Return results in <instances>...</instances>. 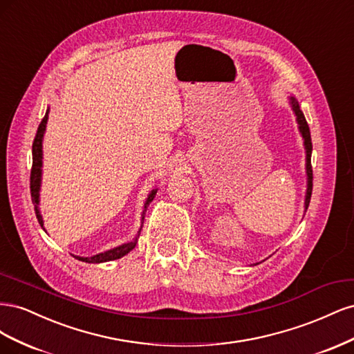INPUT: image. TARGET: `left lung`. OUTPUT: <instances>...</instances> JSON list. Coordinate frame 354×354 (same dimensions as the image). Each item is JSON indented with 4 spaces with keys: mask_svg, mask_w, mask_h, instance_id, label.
Listing matches in <instances>:
<instances>
[{
    "mask_svg": "<svg viewBox=\"0 0 354 354\" xmlns=\"http://www.w3.org/2000/svg\"><path fill=\"white\" fill-rule=\"evenodd\" d=\"M291 106H292V111L295 112L297 116V121L299 125V131L303 134L304 138V146H306V168H307V194H306V208H308V203H310V198H312V190H313V169H312V137H310V128L308 124L304 118V113L299 111V106L298 102L291 97Z\"/></svg>",
    "mask_w": 354,
    "mask_h": 354,
    "instance_id": "8db88e82",
    "label": "left lung"
}]
</instances>
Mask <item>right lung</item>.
<instances>
[{
  "label": "right lung",
  "instance_id": "obj_1",
  "mask_svg": "<svg viewBox=\"0 0 354 354\" xmlns=\"http://www.w3.org/2000/svg\"><path fill=\"white\" fill-rule=\"evenodd\" d=\"M48 120V111L46 112V116L42 118V121L38 127V131L35 134L34 138V143H32V168H30V198L32 202L35 203V214H37V218L38 223L41 224V227L44 229V224H42V217L39 214L38 209V202H39V183H41V165H42V136H44L46 131V124ZM156 195V190H152L151 195H149L146 203H145V211H143V216L146 212V208L149 207V203L153 201ZM145 218V217H142ZM142 230V229H140ZM137 243V238L133 242H128L124 243L121 246H116L113 250H109L106 252L97 254V255H93V257H77L75 255V259H78L80 261H85V263H104V261H112L116 259H121L125 254L130 252Z\"/></svg>",
  "mask_w": 354,
  "mask_h": 354
}]
</instances>
